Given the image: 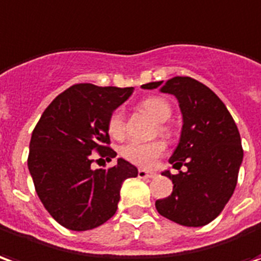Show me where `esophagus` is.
Instances as JSON below:
<instances>
[{"instance_id":"1","label":"esophagus","mask_w":261,"mask_h":261,"mask_svg":"<svg viewBox=\"0 0 261 261\" xmlns=\"http://www.w3.org/2000/svg\"><path fill=\"white\" fill-rule=\"evenodd\" d=\"M155 175H157L155 172H147V171L144 170H139L138 172L139 178H154Z\"/></svg>"}]
</instances>
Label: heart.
I'll use <instances>...</instances> for the list:
<instances>
[{
    "mask_svg": "<svg viewBox=\"0 0 261 261\" xmlns=\"http://www.w3.org/2000/svg\"><path fill=\"white\" fill-rule=\"evenodd\" d=\"M140 107L159 122L167 121L172 114L171 104L161 97H147L142 100ZM161 129L164 132H168V128L165 125H161ZM107 130L110 136L117 140H121L125 136V122H123V114L121 110H115L110 114L107 121ZM164 150L165 144L161 140H154L149 143L130 142L126 146H123L121 154L123 159L128 160L132 164L143 167V168H150L155 163V160L164 154Z\"/></svg>",
    "mask_w": 261,
    "mask_h": 261,
    "instance_id": "1",
    "label": "heart"
}]
</instances>
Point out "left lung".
<instances>
[{
  "label": "left lung",
  "mask_w": 261,
  "mask_h": 261,
  "mask_svg": "<svg viewBox=\"0 0 261 261\" xmlns=\"http://www.w3.org/2000/svg\"><path fill=\"white\" fill-rule=\"evenodd\" d=\"M142 87L174 94L184 115L179 144L170 163L188 171L163 172L172 179L174 189L171 196L155 201V208L176 224L203 227L224 210L237 186L243 159L237 123L220 97L193 77L175 76Z\"/></svg>",
  "instance_id": "obj_1"
}]
</instances>
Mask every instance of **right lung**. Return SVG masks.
<instances>
[{"instance_id":"add662e5","label":"right lung","mask_w":261,"mask_h":261,"mask_svg":"<svg viewBox=\"0 0 261 261\" xmlns=\"http://www.w3.org/2000/svg\"><path fill=\"white\" fill-rule=\"evenodd\" d=\"M132 93L133 87L77 83L55 97L34 126L28 167L43 206L62 227L87 231L108 221L122 182L138 176L122 159L108 170L91 168L94 153L107 161L117 155L107 121Z\"/></svg>"}]
</instances>
